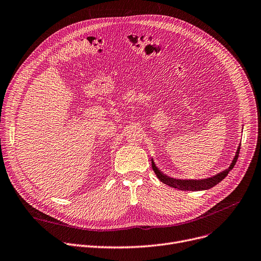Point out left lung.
Instances as JSON below:
<instances>
[{
    "instance_id": "8db88e82",
    "label": "left lung",
    "mask_w": 261,
    "mask_h": 261,
    "mask_svg": "<svg viewBox=\"0 0 261 261\" xmlns=\"http://www.w3.org/2000/svg\"><path fill=\"white\" fill-rule=\"evenodd\" d=\"M239 152H240V147H238L236 155H235L234 160H232L230 166L226 170L218 173L212 177H208V179H203V180H176V179H173V177H169L168 175H165L163 172H161L159 170V168L155 166L153 160H151V165H152V169L155 172L156 176L159 177L160 181L163 182L164 184H166L173 188H177L180 190H191V191L205 190V189H210V188L214 187L215 185L220 183L224 179V177L228 174V172L232 168H234L235 164L238 160V156H239Z\"/></svg>"
}]
</instances>
